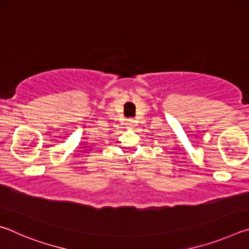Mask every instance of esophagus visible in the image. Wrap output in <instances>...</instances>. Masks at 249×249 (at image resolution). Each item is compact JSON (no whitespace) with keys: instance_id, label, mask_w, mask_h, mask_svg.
Returning <instances> with one entry per match:
<instances>
[{"instance_id":"1","label":"esophagus","mask_w":249,"mask_h":249,"mask_svg":"<svg viewBox=\"0 0 249 249\" xmlns=\"http://www.w3.org/2000/svg\"><path fill=\"white\" fill-rule=\"evenodd\" d=\"M127 124H128V126H130V127H132V126H134V121L133 120H129Z\"/></svg>"}]
</instances>
